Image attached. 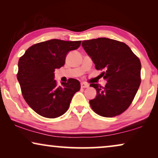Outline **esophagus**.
I'll return each mask as SVG.
<instances>
[{
	"instance_id": "34e87169",
	"label": "esophagus",
	"mask_w": 158,
	"mask_h": 158,
	"mask_svg": "<svg viewBox=\"0 0 158 158\" xmlns=\"http://www.w3.org/2000/svg\"><path fill=\"white\" fill-rule=\"evenodd\" d=\"M81 85V88H88V86H89V85H88V83H82Z\"/></svg>"
}]
</instances>
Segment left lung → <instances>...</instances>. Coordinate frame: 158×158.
I'll list each match as a JSON object with an SVG mask.
<instances>
[{"mask_svg": "<svg viewBox=\"0 0 158 158\" xmlns=\"http://www.w3.org/2000/svg\"><path fill=\"white\" fill-rule=\"evenodd\" d=\"M82 46L94 62L103 70L105 87L91 83L97 96L89 101L95 113L104 117L119 115L128 109L141 83V62L124 42L109 38L83 41Z\"/></svg>", "mask_w": 158, "mask_h": 158, "instance_id": "8db88e82", "label": "left lung"}]
</instances>
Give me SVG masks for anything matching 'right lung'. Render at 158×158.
Here are the masks:
<instances>
[{
  "label": "right lung",
  "instance_id": "obj_1",
  "mask_svg": "<svg viewBox=\"0 0 158 158\" xmlns=\"http://www.w3.org/2000/svg\"><path fill=\"white\" fill-rule=\"evenodd\" d=\"M81 43L56 39L40 42L30 47L19 59L17 79L22 96L40 116L49 118L62 116L81 89L76 79H69L61 86L54 80L55 69L64 65L67 54L78 48Z\"/></svg>",
  "mask_w": 158,
  "mask_h": 158
}]
</instances>
